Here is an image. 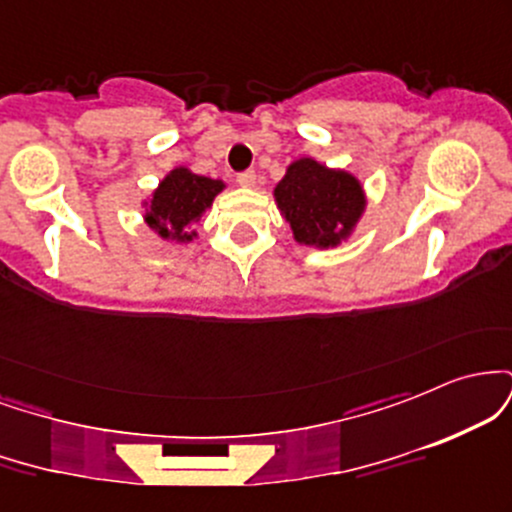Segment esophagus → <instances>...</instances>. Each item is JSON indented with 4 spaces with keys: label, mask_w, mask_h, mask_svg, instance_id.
<instances>
[{
    "label": "esophagus",
    "mask_w": 512,
    "mask_h": 512,
    "mask_svg": "<svg viewBox=\"0 0 512 512\" xmlns=\"http://www.w3.org/2000/svg\"><path fill=\"white\" fill-rule=\"evenodd\" d=\"M255 180H257L255 170H243V173H238V182L243 187H252V185H255Z\"/></svg>",
    "instance_id": "obj_1"
}]
</instances>
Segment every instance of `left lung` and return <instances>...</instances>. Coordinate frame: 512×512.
<instances>
[{
	"instance_id": "1",
	"label": "left lung",
	"mask_w": 512,
	"mask_h": 512,
	"mask_svg": "<svg viewBox=\"0 0 512 512\" xmlns=\"http://www.w3.org/2000/svg\"><path fill=\"white\" fill-rule=\"evenodd\" d=\"M274 197L298 243L317 248L349 236L366 204L354 175L320 166L313 158L291 163Z\"/></svg>"
}]
</instances>
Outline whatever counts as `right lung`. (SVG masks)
I'll return each mask as SVG.
<instances>
[{"label": "right lung", "mask_w": 512, "mask_h": 512, "mask_svg": "<svg viewBox=\"0 0 512 512\" xmlns=\"http://www.w3.org/2000/svg\"><path fill=\"white\" fill-rule=\"evenodd\" d=\"M221 190V180L195 175L187 168L170 170L154 192L151 207L146 211V223L163 238L192 240V226L211 207Z\"/></svg>", "instance_id": "add662e5"}]
</instances>
